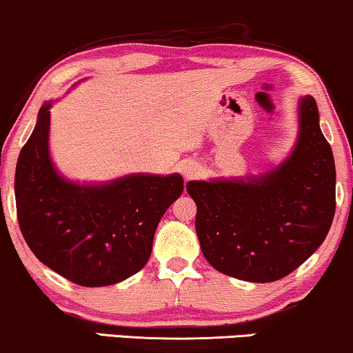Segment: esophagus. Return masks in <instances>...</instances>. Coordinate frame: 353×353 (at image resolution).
Returning <instances> with one entry per match:
<instances>
[{"mask_svg":"<svg viewBox=\"0 0 353 353\" xmlns=\"http://www.w3.org/2000/svg\"><path fill=\"white\" fill-rule=\"evenodd\" d=\"M181 171L184 174L185 179H195V177H199L200 172H202V168H200V164L195 161H185L182 164Z\"/></svg>","mask_w":353,"mask_h":353,"instance_id":"obj_1","label":"esophagus"}]
</instances>
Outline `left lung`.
<instances>
[{
  "mask_svg": "<svg viewBox=\"0 0 353 353\" xmlns=\"http://www.w3.org/2000/svg\"><path fill=\"white\" fill-rule=\"evenodd\" d=\"M295 150L276 169L244 179L190 181L195 230L210 265L267 283L298 269L324 243L336 213V164L314 97L298 105Z\"/></svg>",
  "mask_w": 353,
  "mask_h": 353,
  "instance_id": "obj_1",
  "label": "left lung"
}]
</instances>
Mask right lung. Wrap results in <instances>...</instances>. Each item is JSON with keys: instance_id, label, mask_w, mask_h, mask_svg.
Wrapping results in <instances>:
<instances>
[{"instance_id": "add662e5", "label": "right lung", "mask_w": 353, "mask_h": 353, "mask_svg": "<svg viewBox=\"0 0 353 353\" xmlns=\"http://www.w3.org/2000/svg\"><path fill=\"white\" fill-rule=\"evenodd\" d=\"M50 105L40 107L17 158L14 192L21 233L42 264L81 287L128 279L148 262L154 231L179 199V174H132L101 185L63 179L48 153Z\"/></svg>"}]
</instances>
